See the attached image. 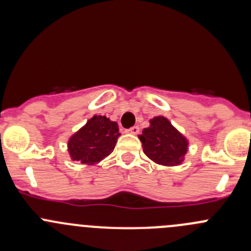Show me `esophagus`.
Here are the masks:
<instances>
[{
	"label": "esophagus",
	"mask_w": 251,
	"mask_h": 251,
	"mask_svg": "<svg viewBox=\"0 0 251 251\" xmlns=\"http://www.w3.org/2000/svg\"><path fill=\"white\" fill-rule=\"evenodd\" d=\"M126 132L131 133V135H137V133L140 132V127H138V126H133V127L126 130Z\"/></svg>",
	"instance_id": "34e87169"
}]
</instances>
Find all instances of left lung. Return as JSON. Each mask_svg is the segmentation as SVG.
<instances>
[{"label":"left lung","instance_id":"1","mask_svg":"<svg viewBox=\"0 0 251 251\" xmlns=\"http://www.w3.org/2000/svg\"><path fill=\"white\" fill-rule=\"evenodd\" d=\"M149 124V127L143 128L142 135L138 136L144 154L164 166H177L183 163L188 140L165 116H155Z\"/></svg>","mask_w":251,"mask_h":251}]
</instances>
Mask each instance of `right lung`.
Wrapping results in <instances>:
<instances>
[{
    "label": "right lung",
    "instance_id": "right-lung-1",
    "mask_svg": "<svg viewBox=\"0 0 251 251\" xmlns=\"http://www.w3.org/2000/svg\"><path fill=\"white\" fill-rule=\"evenodd\" d=\"M119 136L118 123L95 115L68 141V151L73 161L96 165L114 151Z\"/></svg>",
    "mask_w": 251,
    "mask_h": 251
}]
</instances>
